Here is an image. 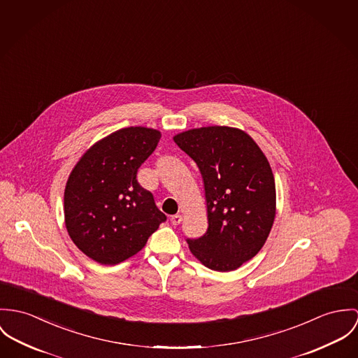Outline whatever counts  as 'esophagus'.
Segmentation results:
<instances>
[{
  "instance_id": "obj_1",
  "label": "esophagus",
  "mask_w": 358,
  "mask_h": 358,
  "mask_svg": "<svg viewBox=\"0 0 358 358\" xmlns=\"http://www.w3.org/2000/svg\"><path fill=\"white\" fill-rule=\"evenodd\" d=\"M181 221H182V217H181L180 214H176V215H171V217H170V222H171L173 225H180Z\"/></svg>"
}]
</instances>
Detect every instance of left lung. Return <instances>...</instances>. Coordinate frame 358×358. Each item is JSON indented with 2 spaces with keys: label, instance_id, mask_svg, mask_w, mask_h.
<instances>
[{
  "label": "left lung",
  "instance_id": "8db88e82",
  "mask_svg": "<svg viewBox=\"0 0 358 358\" xmlns=\"http://www.w3.org/2000/svg\"><path fill=\"white\" fill-rule=\"evenodd\" d=\"M174 143L198 164L207 204L203 236L187 238L208 269L231 272L264 247L276 214V185L271 164L243 130L228 126L192 129Z\"/></svg>",
  "mask_w": 358,
  "mask_h": 358
}]
</instances>
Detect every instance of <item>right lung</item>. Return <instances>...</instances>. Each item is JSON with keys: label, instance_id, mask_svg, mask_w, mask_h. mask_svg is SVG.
I'll return each instance as SVG.
<instances>
[{"label": "right lung", "instance_id": "right-lung-1", "mask_svg": "<svg viewBox=\"0 0 358 358\" xmlns=\"http://www.w3.org/2000/svg\"><path fill=\"white\" fill-rule=\"evenodd\" d=\"M160 131L131 126L97 141L73 169L64 191V220L80 251L101 265L137 254L166 221L137 170L155 151Z\"/></svg>", "mask_w": 358, "mask_h": 358}]
</instances>
